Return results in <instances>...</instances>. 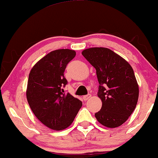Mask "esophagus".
I'll use <instances>...</instances> for the list:
<instances>
[{
  "mask_svg": "<svg viewBox=\"0 0 158 158\" xmlns=\"http://www.w3.org/2000/svg\"><path fill=\"white\" fill-rule=\"evenodd\" d=\"M90 97H91V96H90V94H88V95H85V96H84V97H83V100L87 101L88 99H89Z\"/></svg>",
  "mask_w": 158,
  "mask_h": 158,
  "instance_id": "34e87169",
  "label": "esophagus"
}]
</instances>
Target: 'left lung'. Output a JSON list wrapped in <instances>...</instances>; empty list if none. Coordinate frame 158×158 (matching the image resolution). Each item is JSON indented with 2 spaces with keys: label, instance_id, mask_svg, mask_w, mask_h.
<instances>
[{
  "label": "left lung",
  "instance_id": "1",
  "mask_svg": "<svg viewBox=\"0 0 158 158\" xmlns=\"http://www.w3.org/2000/svg\"><path fill=\"white\" fill-rule=\"evenodd\" d=\"M81 54L97 70V95L102 106L95 114L96 118L108 128L120 126L131 116L138 100L139 87L133 69L108 48H88Z\"/></svg>",
  "mask_w": 158,
  "mask_h": 158
}]
</instances>
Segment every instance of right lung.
<instances>
[{
  "instance_id": "obj_1",
  "label": "right lung",
  "mask_w": 158,
  "mask_h": 158,
  "mask_svg": "<svg viewBox=\"0 0 158 158\" xmlns=\"http://www.w3.org/2000/svg\"><path fill=\"white\" fill-rule=\"evenodd\" d=\"M69 49L53 50L40 59L29 74L27 99L39 120L50 129H65L73 122L82 102L63 88L67 64L75 57Z\"/></svg>"
}]
</instances>
